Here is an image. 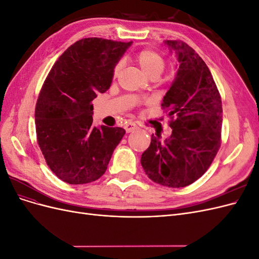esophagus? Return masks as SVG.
I'll use <instances>...</instances> for the list:
<instances>
[{
	"instance_id": "esophagus-1",
	"label": "esophagus",
	"mask_w": 259,
	"mask_h": 259,
	"mask_svg": "<svg viewBox=\"0 0 259 259\" xmlns=\"http://www.w3.org/2000/svg\"><path fill=\"white\" fill-rule=\"evenodd\" d=\"M124 128L127 133H131V132H134L135 130H137V125L133 122H128L124 125Z\"/></svg>"
}]
</instances>
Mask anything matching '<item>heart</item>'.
I'll return each instance as SVG.
<instances>
[{"label":"heart","mask_w":259,"mask_h":259,"mask_svg":"<svg viewBox=\"0 0 259 259\" xmlns=\"http://www.w3.org/2000/svg\"><path fill=\"white\" fill-rule=\"evenodd\" d=\"M137 61L140 69L143 72L148 76H160L163 72L164 67H165V62H164L163 57L156 52L152 50H144L139 52L137 55ZM122 65L117 64L113 70V76L116 77L121 70Z\"/></svg>","instance_id":"b5f03b06"}]
</instances>
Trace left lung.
Here are the masks:
<instances>
[{"instance_id": "left-lung-1", "label": "left lung", "mask_w": 259, "mask_h": 259, "mask_svg": "<svg viewBox=\"0 0 259 259\" xmlns=\"http://www.w3.org/2000/svg\"><path fill=\"white\" fill-rule=\"evenodd\" d=\"M163 43L179 62L162 100L175 120L168 138L161 142L160 135L151 136L140 162L154 183L182 188L205 173L221 147L222 98L208 67L192 48L182 41Z\"/></svg>"}]
</instances>
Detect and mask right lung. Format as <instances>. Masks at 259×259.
Masks as SVG:
<instances>
[{"instance_id": "obj_1", "label": "right lung", "mask_w": 259, "mask_h": 259, "mask_svg": "<svg viewBox=\"0 0 259 259\" xmlns=\"http://www.w3.org/2000/svg\"><path fill=\"white\" fill-rule=\"evenodd\" d=\"M132 43L82 38L46 77L34 114L37 144L65 183L83 185L103 176L125 134L122 127L94 126L92 101L110 88L114 67Z\"/></svg>"}]
</instances>
